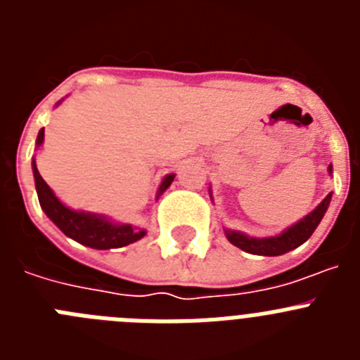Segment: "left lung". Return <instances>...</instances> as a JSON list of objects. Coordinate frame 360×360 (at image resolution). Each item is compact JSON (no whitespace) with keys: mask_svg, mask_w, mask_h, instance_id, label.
<instances>
[{"mask_svg":"<svg viewBox=\"0 0 360 360\" xmlns=\"http://www.w3.org/2000/svg\"><path fill=\"white\" fill-rule=\"evenodd\" d=\"M330 173H332V167H330ZM330 200L332 195H328L323 202L317 205L314 211L308 216H304L301 221H297L295 225H292L290 229L279 234L276 238H262V240H256V238H249L241 234V232H227V238L232 245H236L238 249L245 250L249 254H257V256H281V254L288 252V250L297 249L299 245H303L308 238L314 234L316 227L319 225V221L323 219L324 212L328 209Z\"/></svg>","mask_w":360,"mask_h":360,"instance_id":"obj_1","label":"left lung"}]
</instances>
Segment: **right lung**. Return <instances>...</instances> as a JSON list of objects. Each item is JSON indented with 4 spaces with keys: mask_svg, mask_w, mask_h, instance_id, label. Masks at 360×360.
Segmentation results:
<instances>
[{
    "mask_svg": "<svg viewBox=\"0 0 360 360\" xmlns=\"http://www.w3.org/2000/svg\"><path fill=\"white\" fill-rule=\"evenodd\" d=\"M44 139V129H41L37 135V146L43 144ZM34 178H36V189H37V198H39L41 209L46 212L50 219L57 227L65 232L66 236L72 240L79 241V243L91 247V249L106 250V249H119V247H126V245L133 243V241L141 240L146 234V231H139L133 229L131 225H113L111 221L104 219L103 216L95 214H86V212H75L72 209L65 207L56 195L52 193L43 176L39 174L34 162ZM174 174L164 178L158 195L162 191H165L173 182Z\"/></svg>",
    "mask_w": 360,
    "mask_h": 360,
    "instance_id": "right-lung-1",
    "label": "right lung"
}]
</instances>
